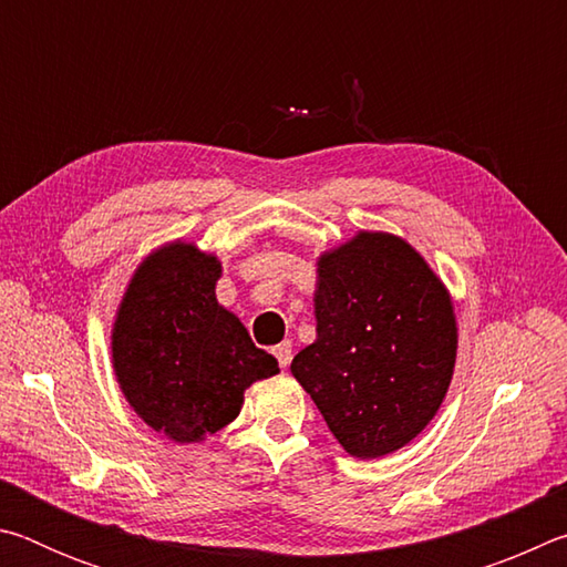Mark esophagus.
I'll return each instance as SVG.
<instances>
[{"label": "esophagus", "mask_w": 567, "mask_h": 567, "mask_svg": "<svg viewBox=\"0 0 567 567\" xmlns=\"http://www.w3.org/2000/svg\"><path fill=\"white\" fill-rule=\"evenodd\" d=\"M272 354L277 358V362H280V368H287V364H290V360H292V344L290 342H280L272 350Z\"/></svg>", "instance_id": "1"}]
</instances>
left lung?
I'll use <instances>...</instances> for the list:
<instances>
[{
  "instance_id": "8db88e82",
  "label": "left lung",
  "mask_w": 567,
  "mask_h": 567,
  "mask_svg": "<svg viewBox=\"0 0 567 567\" xmlns=\"http://www.w3.org/2000/svg\"><path fill=\"white\" fill-rule=\"evenodd\" d=\"M318 338L295 354V380L352 457L395 453L445 400L457 322L440 277L402 237L358 233L320 255Z\"/></svg>"
}]
</instances>
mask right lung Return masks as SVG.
<instances>
[{
    "label": "right lung",
    "mask_w": 567,
    "mask_h": 567,
    "mask_svg": "<svg viewBox=\"0 0 567 567\" xmlns=\"http://www.w3.org/2000/svg\"><path fill=\"white\" fill-rule=\"evenodd\" d=\"M223 265L192 243L134 270L112 328V368L132 410L175 443H199L243 410L245 390L280 372L217 302Z\"/></svg>",
    "instance_id": "obj_1"
}]
</instances>
